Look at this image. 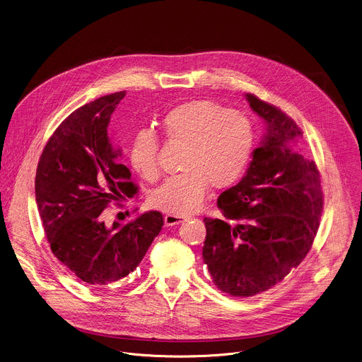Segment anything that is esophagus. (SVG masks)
<instances>
[{"instance_id": "1", "label": "esophagus", "mask_w": 362, "mask_h": 362, "mask_svg": "<svg viewBox=\"0 0 362 362\" xmlns=\"http://www.w3.org/2000/svg\"><path fill=\"white\" fill-rule=\"evenodd\" d=\"M186 219V217H183V216H180V214H166L165 216V225L166 226H172V225H176V223H180V222H183Z\"/></svg>"}]
</instances>
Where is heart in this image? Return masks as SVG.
<instances>
[{
  "label": "heart",
  "mask_w": 362,
  "mask_h": 362,
  "mask_svg": "<svg viewBox=\"0 0 362 362\" xmlns=\"http://www.w3.org/2000/svg\"><path fill=\"white\" fill-rule=\"evenodd\" d=\"M169 141L186 145L183 172L166 179L151 196V204L172 214H189L200 207L210 185L225 189L245 172L250 159L255 132L250 120L211 100H189L170 109L162 119ZM159 139L140 130L130 145L132 168L146 180L159 175Z\"/></svg>",
  "instance_id": "heart-1"
}]
</instances>
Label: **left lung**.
I'll use <instances>...</instances> for the list:
<instances>
[{
	"instance_id": "8db88e82",
	"label": "left lung",
	"mask_w": 362,
	"mask_h": 362,
	"mask_svg": "<svg viewBox=\"0 0 362 362\" xmlns=\"http://www.w3.org/2000/svg\"><path fill=\"white\" fill-rule=\"evenodd\" d=\"M246 99L267 133L243 179L218 197L225 218H204L203 246L218 289L240 298L274 287L300 264L323 211L317 166L298 149L302 130L274 105Z\"/></svg>"
}]
</instances>
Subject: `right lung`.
I'll return each mask as SVG.
<instances>
[{
	"instance_id": "1",
	"label": "right lung",
	"mask_w": 362,
	"mask_h": 362,
	"mask_svg": "<svg viewBox=\"0 0 362 362\" xmlns=\"http://www.w3.org/2000/svg\"><path fill=\"white\" fill-rule=\"evenodd\" d=\"M124 96L120 90L78 107L49 139L36 169V203L50 249L78 280L96 289L134 272L163 226L158 211L112 226L103 221L112 202L139 192L120 162L122 149L107 136L110 116Z\"/></svg>"
}]
</instances>
